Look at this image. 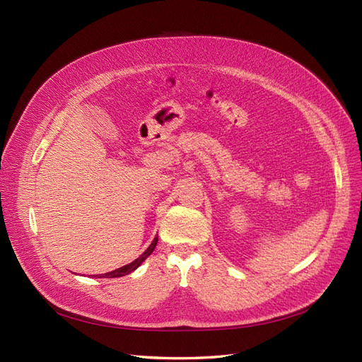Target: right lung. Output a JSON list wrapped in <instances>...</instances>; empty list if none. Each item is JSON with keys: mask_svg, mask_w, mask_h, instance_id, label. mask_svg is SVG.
Masks as SVG:
<instances>
[{"mask_svg": "<svg viewBox=\"0 0 362 362\" xmlns=\"http://www.w3.org/2000/svg\"><path fill=\"white\" fill-rule=\"evenodd\" d=\"M156 242H158V238L155 237V240L152 242V245L146 249V252L143 253L141 257H139L136 261H132L131 264H128V265H124V267H120V269H117V270H115V272H110V273H105V274H103V276H100V277H122V276H127V274H129V273H132L134 270L137 269V267H140L141 265V262L151 255V253L153 252V249H155V246H156Z\"/></svg>", "mask_w": 362, "mask_h": 362, "instance_id": "add662e5", "label": "right lung"}]
</instances>
